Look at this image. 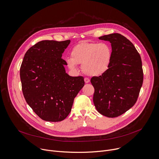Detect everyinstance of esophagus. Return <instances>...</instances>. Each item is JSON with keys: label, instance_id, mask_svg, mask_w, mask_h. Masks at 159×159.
Segmentation results:
<instances>
[{"label": "esophagus", "instance_id": "1", "mask_svg": "<svg viewBox=\"0 0 159 159\" xmlns=\"http://www.w3.org/2000/svg\"><path fill=\"white\" fill-rule=\"evenodd\" d=\"M84 82L87 84V83H89L90 82V80L88 78H85L84 79Z\"/></svg>", "mask_w": 159, "mask_h": 159}]
</instances>
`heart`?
I'll return each instance as SVG.
<instances>
[{
	"label": "heart",
	"mask_w": 159,
	"mask_h": 159,
	"mask_svg": "<svg viewBox=\"0 0 159 159\" xmlns=\"http://www.w3.org/2000/svg\"><path fill=\"white\" fill-rule=\"evenodd\" d=\"M112 53L109 45L104 43L82 42L72 49L70 58H66L67 66L73 71L82 65V72L89 76L99 77L109 69Z\"/></svg>",
	"instance_id": "heart-1"
}]
</instances>
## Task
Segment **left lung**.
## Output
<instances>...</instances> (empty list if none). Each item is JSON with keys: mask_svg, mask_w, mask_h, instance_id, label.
<instances>
[{"mask_svg": "<svg viewBox=\"0 0 159 159\" xmlns=\"http://www.w3.org/2000/svg\"><path fill=\"white\" fill-rule=\"evenodd\" d=\"M99 39L111 43L112 58L104 74L90 79L95 90L93 102L100 114L115 118L137 101L143 80L142 60L133 43L119 33Z\"/></svg>", "mask_w": 159, "mask_h": 159, "instance_id": "1", "label": "left lung"}]
</instances>
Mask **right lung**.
Segmentation results:
<instances>
[{"label":"right lung","instance_id":"right-lung-1","mask_svg":"<svg viewBox=\"0 0 159 159\" xmlns=\"http://www.w3.org/2000/svg\"><path fill=\"white\" fill-rule=\"evenodd\" d=\"M70 40H44L25 53L20 68L22 90L28 104L43 120L61 121L71 111L84 77L65 72L62 53Z\"/></svg>","mask_w":159,"mask_h":159}]
</instances>
